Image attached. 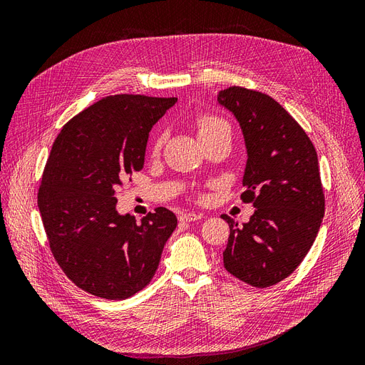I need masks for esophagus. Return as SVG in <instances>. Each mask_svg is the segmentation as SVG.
Here are the masks:
<instances>
[{
	"mask_svg": "<svg viewBox=\"0 0 365 365\" xmlns=\"http://www.w3.org/2000/svg\"><path fill=\"white\" fill-rule=\"evenodd\" d=\"M202 217V213H195V212H187L180 216L181 222H192V220H200Z\"/></svg>",
	"mask_w": 365,
	"mask_h": 365,
	"instance_id": "1",
	"label": "esophagus"
}]
</instances>
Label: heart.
I'll list each match as a JSON object with an SVG mask.
<instances>
[{
  "instance_id": "obj_1",
  "label": "heart",
  "mask_w": 365,
  "mask_h": 365,
  "mask_svg": "<svg viewBox=\"0 0 365 365\" xmlns=\"http://www.w3.org/2000/svg\"><path fill=\"white\" fill-rule=\"evenodd\" d=\"M195 128H196V132H197V137H200L201 140L208 137V135L215 134V132H217V130L230 129V126H228L225 120L219 118L216 115H212V114L197 115L196 120H195ZM161 148H163V135L158 134L152 141V153H153V155H158Z\"/></svg>"
}]
</instances>
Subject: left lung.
<instances>
[{
  "mask_svg": "<svg viewBox=\"0 0 365 365\" xmlns=\"http://www.w3.org/2000/svg\"><path fill=\"white\" fill-rule=\"evenodd\" d=\"M244 132L248 161L242 201L256 212L230 225L225 269L254 288H268L303 262L324 216V190L311 138L272 97L242 86L217 96Z\"/></svg>",
  "mask_w": 365,
  "mask_h": 365,
  "instance_id": "1",
  "label": "left lung"
}]
</instances>
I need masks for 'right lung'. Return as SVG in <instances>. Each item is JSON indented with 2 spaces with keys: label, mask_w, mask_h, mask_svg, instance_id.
I'll list each match as a JSON object with an SVG mask.
<instances>
[{
  "label": "right lung",
  "mask_w": 365,
  "mask_h": 365,
  "mask_svg": "<svg viewBox=\"0 0 365 365\" xmlns=\"http://www.w3.org/2000/svg\"><path fill=\"white\" fill-rule=\"evenodd\" d=\"M176 97L115 94L74 115L54 140L38 207L54 260L81 289L125 300L152 280L178 219L158 207L137 222L115 190L145 164L149 130Z\"/></svg>",
  "instance_id": "obj_1"
}]
</instances>
